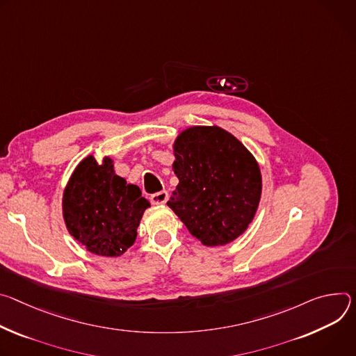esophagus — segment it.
<instances>
[{"mask_svg":"<svg viewBox=\"0 0 356 356\" xmlns=\"http://www.w3.org/2000/svg\"><path fill=\"white\" fill-rule=\"evenodd\" d=\"M149 201L152 205H163L168 201V192L167 191H160L155 192L149 196Z\"/></svg>","mask_w":356,"mask_h":356,"instance_id":"esophagus-1","label":"esophagus"}]
</instances>
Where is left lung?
<instances>
[{"instance_id":"left-lung-1","label":"left lung","mask_w":356,"mask_h":356,"mask_svg":"<svg viewBox=\"0 0 356 356\" xmlns=\"http://www.w3.org/2000/svg\"><path fill=\"white\" fill-rule=\"evenodd\" d=\"M179 179L168 207L205 246H222L248 229L261 193L260 168L248 148L219 127H191L174 144Z\"/></svg>"}]
</instances>
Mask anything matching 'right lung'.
Instances as JSON below:
<instances>
[{
    "instance_id": "obj_1",
    "label": "right lung",
    "mask_w": 356,
    "mask_h": 356,
    "mask_svg": "<svg viewBox=\"0 0 356 356\" xmlns=\"http://www.w3.org/2000/svg\"><path fill=\"white\" fill-rule=\"evenodd\" d=\"M149 202L137 185L114 174L113 161L93 155L79 164L63 193V219L73 238L99 256L123 254L137 238Z\"/></svg>"
}]
</instances>
